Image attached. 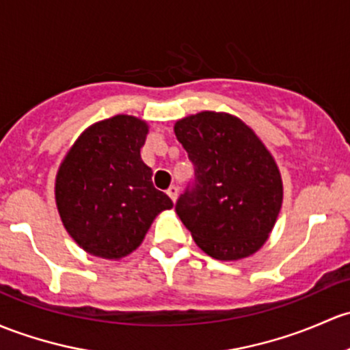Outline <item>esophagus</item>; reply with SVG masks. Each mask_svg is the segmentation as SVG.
Here are the masks:
<instances>
[{
  "label": "esophagus",
  "mask_w": 350,
  "mask_h": 350,
  "mask_svg": "<svg viewBox=\"0 0 350 350\" xmlns=\"http://www.w3.org/2000/svg\"><path fill=\"white\" fill-rule=\"evenodd\" d=\"M178 194H179V189L176 186H171L167 189V196L171 198L172 200V203H176V200H178Z\"/></svg>",
  "instance_id": "esophagus-1"
}]
</instances>
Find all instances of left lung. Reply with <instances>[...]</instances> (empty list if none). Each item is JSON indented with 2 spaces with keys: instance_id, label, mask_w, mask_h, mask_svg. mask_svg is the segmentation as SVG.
<instances>
[{
  "instance_id": "8db88e82",
  "label": "left lung",
  "mask_w": 350,
  "mask_h": 350,
  "mask_svg": "<svg viewBox=\"0 0 350 350\" xmlns=\"http://www.w3.org/2000/svg\"><path fill=\"white\" fill-rule=\"evenodd\" d=\"M174 134L196 176L176 213L196 245L223 262L258 252L283 201L280 169L262 139L240 117L215 110L183 117Z\"/></svg>"
}]
</instances>
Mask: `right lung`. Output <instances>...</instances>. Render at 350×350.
<instances>
[{
    "instance_id": "obj_1",
    "label": "right lung",
    "mask_w": 350,
    "mask_h": 350,
    "mask_svg": "<svg viewBox=\"0 0 350 350\" xmlns=\"http://www.w3.org/2000/svg\"><path fill=\"white\" fill-rule=\"evenodd\" d=\"M149 126L119 113L88 126L65 154L55 178V203L65 230L88 255H131L156 216L172 201L152 185L141 159Z\"/></svg>"
}]
</instances>
